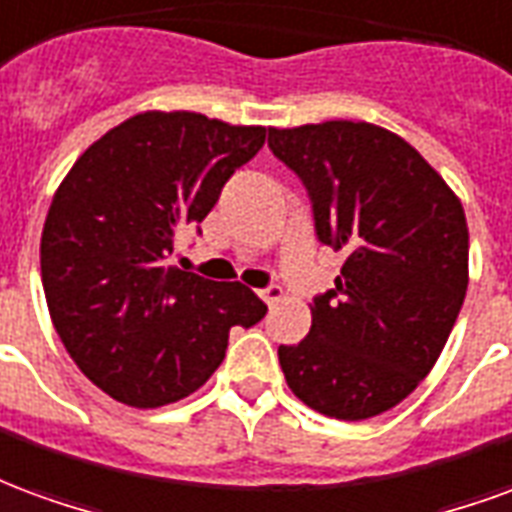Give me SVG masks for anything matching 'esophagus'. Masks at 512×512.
Instances as JSON below:
<instances>
[{"label": "esophagus", "mask_w": 512, "mask_h": 512, "mask_svg": "<svg viewBox=\"0 0 512 512\" xmlns=\"http://www.w3.org/2000/svg\"><path fill=\"white\" fill-rule=\"evenodd\" d=\"M261 300L267 302V305H278V302L286 300V292H283L281 286H270V289H261Z\"/></svg>", "instance_id": "34e87169"}]
</instances>
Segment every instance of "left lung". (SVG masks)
<instances>
[{"label":"left lung","mask_w":512,"mask_h":512,"mask_svg":"<svg viewBox=\"0 0 512 512\" xmlns=\"http://www.w3.org/2000/svg\"><path fill=\"white\" fill-rule=\"evenodd\" d=\"M270 147L313 201L316 234L346 253L311 302V333L278 346L286 384L335 420H368L423 382L469 286L461 199L398 133L333 119L270 128Z\"/></svg>","instance_id":"obj_1"}]
</instances>
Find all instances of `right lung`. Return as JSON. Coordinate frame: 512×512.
Listing matches in <instances>:
<instances>
[{"instance_id":"right-lung-1","label":"right lung","mask_w":512,"mask_h":512,"mask_svg":"<svg viewBox=\"0 0 512 512\" xmlns=\"http://www.w3.org/2000/svg\"><path fill=\"white\" fill-rule=\"evenodd\" d=\"M267 128L196 111H141L111 128L59 182L40 237L48 313L89 382L136 409L174 404L226 357L234 324L267 305L240 281L169 264Z\"/></svg>"}]
</instances>
